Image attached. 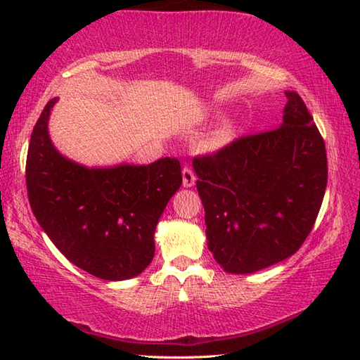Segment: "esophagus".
Listing matches in <instances>:
<instances>
[{
    "mask_svg": "<svg viewBox=\"0 0 360 360\" xmlns=\"http://www.w3.org/2000/svg\"><path fill=\"white\" fill-rule=\"evenodd\" d=\"M195 181H197V176H195V173L192 172L191 168H184L182 169V186L184 187H193V184H195Z\"/></svg>",
    "mask_w": 360,
    "mask_h": 360,
    "instance_id": "obj_1",
    "label": "esophagus"
}]
</instances>
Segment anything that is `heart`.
Masks as SVG:
<instances>
[{
	"instance_id": "obj_1",
	"label": "heart",
	"mask_w": 360,
	"mask_h": 360,
	"mask_svg": "<svg viewBox=\"0 0 360 360\" xmlns=\"http://www.w3.org/2000/svg\"><path fill=\"white\" fill-rule=\"evenodd\" d=\"M235 133H236L235 125L230 124V122H224V124L219 125L217 129L212 130L210 135L206 136L203 148L206 150L222 149V148H225V146H229L231 141H233Z\"/></svg>"
}]
</instances>
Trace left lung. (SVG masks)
<instances>
[{
    "instance_id": "1",
    "label": "left lung",
    "mask_w": 360,
    "mask_h": 360,
    "mask_svg": "<svg viewBox=\"0 0 360 360\" xmlns=\"http://www.w3.org/2000/svg\"><path fill=\"white\" fill-rule=\"evenodd\" d=\"M285 96L279 129L192 162L208 249L227 273H255L295 254L324 198V139L298 94Z\"/></svg>"
}]
</instances>
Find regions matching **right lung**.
I'll use <instances>...</instances> for the list:
<instances>
[{"label":"right lung","mask_w":360,"mask_h":360,"mask_svg":"<svg viewBox=\"0 0 360 360\" xmlns=\"http://www.w3.org/2000/svg\"><path fill=\"white\" fill-rule=\"evenodd\" d=\"M58 98L36 122L27 155L36 221L71 264L106 281L135 278L154 259V233L182 184L178 158L149 165L85 167L60 154L49 135Z\"/></svg>","instance_id":"add662e5"}]
</instances>
